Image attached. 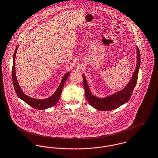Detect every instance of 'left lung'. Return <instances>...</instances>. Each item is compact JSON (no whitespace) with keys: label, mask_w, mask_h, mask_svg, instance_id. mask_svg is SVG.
Masks as SVG:
<instances>
[{"label":"left lung","mask_w":158,"mask_h":158,"mask_svg":"<svg viewBox=\"0 0 158 158\" xmlns=\"http://www.w3.org/2000/svg\"><path fill=\"white\" fill-rule=\"evenodd\" d=\"M136 48L137 54V63L132 78L128 84L127 85V86L123 89L117 93L114 94L113 95L103 98H98L93 95V94L89 90L85 77L83 74V82L85 97L88 102L94 108L100 111L112 110L129 101L133 90L137 84L140 65V53L139 49L138 47H136Z\"/></svg>","instance_id":"left-lung-1"}]
</instances>
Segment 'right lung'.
<instances>
[{
  "label": "right lung",
  "instance_id": "obj_1",
  "mask_svg": "<svg viewBox=\"0 0 158 158\" xmlns=\"http://www.w3.org/2000/svg\"><path fill=\"white\" fill-rule=\"evenodd\" d=\"M18 47L19 46H17L16 48L15 52L14 53V55H13V65H12V70L13 85H14V88L15 91L17 94V95H18V97L19 98H21L24 102L28 104L29 106H30L31 107H32L35 109H36L37 110L47 109L48 108H49V107L56 105V104L59 101L61 94L62 90H63V86L64 85L65 81L67 80L69 76L70 75V72L66 73L63 76L60 86L56 90L55 93L49 98L44 99V100H37V99H35L31 97H30L22 91L19 83H18V81L17 80V77H16V74H15V56H16V52H17Z\"/></svg>",
  "mask_w": 158,
  "mask_h": 158
}]
</instances>
